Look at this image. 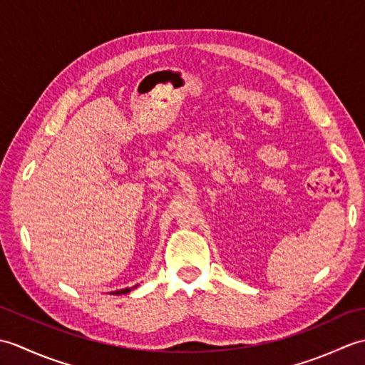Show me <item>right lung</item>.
I'll return each mask as SVG.
<instances>
[{"mask_svg":"<svg viewBox=\"0 0 365 365\" xmlns=\"http://www.w3.org/2000/svg\"><path fill=\"white\" fill-rule=\"evenodd\" d=\"M138 285H135V287H128V289H122V290H115V292H111L110 294H127V293H130L131 290L133 289H136Z\"/></svg>","mask_w":365,"mask_h":365,"instance_id":"right-lung-1","label":"right lung"}]
</instances>
